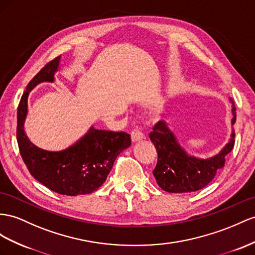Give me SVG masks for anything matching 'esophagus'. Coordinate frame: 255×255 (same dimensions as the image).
Listing matches in <instances>:
<instances>
[{"mask_svg": "<svg viewBox=\"0 0 255 255\" xmlns=\"http://www.w3.org/2000/svg\"><path fill=\"white\" fill-rule=\"evenodd\" d=\"M144 138H145L144 134H143V132L140 131V130H136V129L132 130V132H131V140H132V142H140Z\"/></svg>", "mask_w": 255, "mask_h": 255, "instance_id": "obj_1", "label": "esophagus"}]
</instances>
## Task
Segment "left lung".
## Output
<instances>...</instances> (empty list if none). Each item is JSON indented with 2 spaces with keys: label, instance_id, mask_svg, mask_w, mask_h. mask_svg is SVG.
Instances as JSON below:
<instances>
[{
  "label": "left lung",
  "instance_id": "8db88e82",
  "mask_svg": "<svg viewBox=\"0 0 255 255\" xmlns=\"http://www.w3.org/2000/svg\"><path fill=\"white\" fill-rule=\"evenodd\" d=\"M232 133L226 144L211 157L200 158L190 155L169 125L160 121L149 133V139L157 149V165L153 170L156 182L161 190L169 193H190L199 191L213 180L225 165V156L235 144L234 125L236 123V107L232 98Z\"/></svg>",
  "mask_w": 255,
  "mask_h": 255
}]
</instances>
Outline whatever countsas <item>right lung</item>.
<instances>
[{
    "label": "right lung",
    "mask_w": 255,
    "mask_h": 255,
    "mask_svg": "<svg viewBox=\"0 0 255 255\" xmlns=\"http://www.w3.org/2000/svg\"><path fill=\"white\" fill-rule=\"evenodd\" d=\"M60 62L61 56L48 62L25 88L17 111L18 146L32 177L40 183L61 195H86L106 182L116 157L131 145V139L127 132L98 130L91 125L86 133L61 151H47L30 141L24 130L30 91L41 83H54Z\"/></svg>",
    "instance_id": "add662e5"
}]
</instances>
